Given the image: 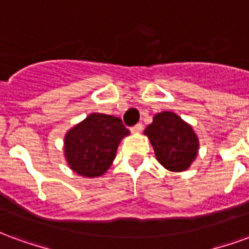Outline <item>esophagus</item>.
I'll list each match as a JSON object with an SVG mask.
<instances>
[{
    "mask_svg": "<svg viewBox=\"0 0 249 249\" xmlns=\"http://www.w3.org/2000/svg\"><path fill=\"white\" fill-rule=\"evenodd\" d=\"M141 130H142V124H141V123H139V124H136L135 126L130 128V132H132V133H140Z\"/></svg>",
    "mask_w": 249,
    "mask_h": 249,
    "instance_id": "1",
    "label": "esophagus"
}]
</instances>
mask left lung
<instances>
[{"instance_id":"8db88e82","label":"left lung","mask_w":249,"mask_h":249,"mask_svg":"<svg viewBox=\"0 0 249 249\" xmlns=\"http://www.w3.org/2000/svg\"><path fill=\"white\" fill-rule=\"evenodd\" d=\"M144 133L149 137L157 161L172 172L188 169L197 156V136L173 112L157 113Z\"/></svg>"}]
</instances>
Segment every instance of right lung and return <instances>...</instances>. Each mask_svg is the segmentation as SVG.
Returning <instances> with one entry per match:
<instances>
[{
  "instance_id": "right-lung-1",
  "label": "right lung",
  "mask_w": 249,
  "mask_h": 249,
  "mask_svg": "<svg viewBox=\"0 0 249 249\" xmlns=\"http://www.w3.org/2000/svg\"><path fill=\"white\" fill-rule=\"evenodd\" d=\"M129 135L119 117L92 113L65 136V157L69 167L85 178H97L112 165L123 137Z\"/></svg>"
}]
</instances>
